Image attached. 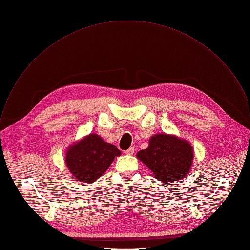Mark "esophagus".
Wrapping results in <instances>:
<instances>
[{"mask_svg":"<svg viewBox=\"0 0 250 250\" xmlns=\"http://www.w3.org/2000/svg\"><path fill=\"white\" fill-rule=\"evenodd\" d=\"M134 153H135V147L134 146H131L130 148L127 149V151H125V154L127 156H132V155H134Z\"/></svg>","mask_w":250,"mask_h":250,"instance_id":"1","label":"esophagus"}]
</instances>
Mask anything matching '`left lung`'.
<instances>
[{
  "label": "left lung",
  "instance_id": "1",
  "mask_svg": "<svg viewBox=\"0 0 250 250\" xmlns=\"http://www.w3.org/2000/svg\"><path fill=\"white\" fill-rule=\"evenodd\" d=\"M137 158L161 182L181 180L192 167L194 149L191 144L175 135L160 133L152 136L148 146L137 153Z\"/></svg>",
  "mask_w": 250,
  "mask_h": 250
}]
</instances>
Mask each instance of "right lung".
<instances>
[{
  "mask_svg": "<svg viewBox=\"0 0 250 250\" xmlns=\"http://www.w3.org/2000/svg\"><path fill=\"white\" fill-rule=\"evenodd\" d=\"M120 155L114 145L91 133L68 146L65 164L76 179L89 183L101 177Z\"/></svg>",
  "mask_w": 250,
  "mask_h": 250,
  "instance_id": "1",
  "label": "right lung"
}]
</instances>
